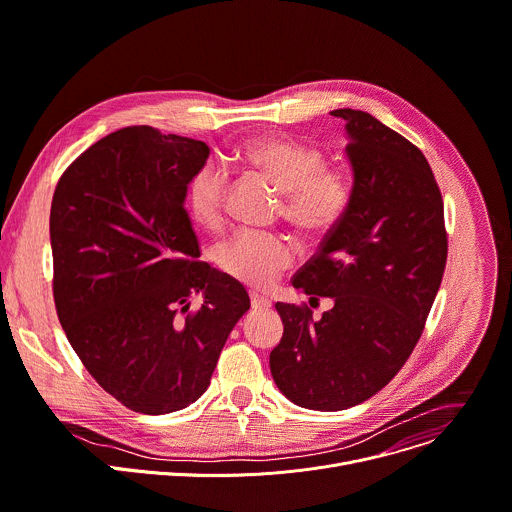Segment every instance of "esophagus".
Wrapping results in <instances>:
<instances>
[{"label":"esophagus","mask_w":512,"mask_h":512,"mask_svg":"<svg viewBox=\"0 0 512 512\" xmlns=\"http://www.w3.org/2000/svg\"><path fill=\"white\" fill-rule=\"evenodd\" d=\"M249 296H251V306H253L255 310H267V308L271 306V300H269L267 296L259 294V292H251Z\"/></svg>","instance_id":"esophagus-1"}]
</instances>
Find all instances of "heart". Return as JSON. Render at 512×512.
<instances>
[{"label": "heart", "instance_id": "obj_1", "mask_svg": "<svg viewBox=\"0 0 512 512\" xmlns=\"http://www.w3.org/2000/svg\"><path fill=\"white\" fill-rule=\"evenodd\" d=\"M239 159L284 192V216L306 235L333 230L351 204L349 175L324 165V155L316 147L294 138H253L239 151ZM226 183V169L216 161L202 163L190 175L185 202L202 226L214 230L224 222ZM294 257V247L284 235L261 230H241L216 251L218 267L251 288H269L292 267Z\"/></svg>", "mask_w": 512, "mask_h": 512}]
</instances>
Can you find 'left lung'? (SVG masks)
Wrapping results in <instances>:
<instances>
[{
	"label": "left lung",
	"instance_id": "obj_1",
	"mask_svg": "<svg viewBox=\"0 0 512 512\" xmlns=\"http://www.w3.org/2000/svg\"><path fill=\"white\" fill-rule=\"evenodd\" d=\"M347 124L353 196L343 220L292 277L310 304L275 308L284 335L269 355L286 398L312 410H345L380 392L425 331L447 261L443 198L421 149L361 110Z\"/></svg>",
	"mask_w": 512,
	"mask_h": 512
}]
</instances>
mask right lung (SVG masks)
I'll return each mask as SVG.
<instances>
[{
	"mask_svg": "<svg viewBox=\"0 0 512 512\" xmlns=\"http://www.w3.org/2000/svg\"><path fill=\"white\" fill-rule=\"evenodd\" d=\"M208 155L196 138L126 126L83 151L55 188L57 316L89 376L134 412L196 402L251 306L237 280L196 261L185 185ZM196 293L205 300L194 311Z\"/></svg>",
	"mask_w": 512,
	"mask_h": 512,
	"instance_id": "add662e5",
	"label": "right lung"
}]
</instances>
